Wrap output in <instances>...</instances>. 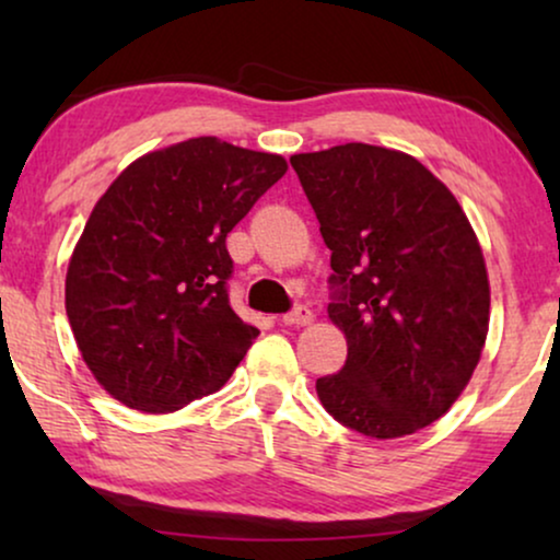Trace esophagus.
Segmentation results:
<instances>
[{
	"label": "esophagus",
	"mask_w": 560,
	"mask_h": 560,
	"mask_svg": "<svg viewBox=\"0 0 560 560\" xmlns=\"http://www.w3.org/2000/svg\"><path fill=\"white\" fill-rule=\"evenodd\" d=\"M313 320V311L308 308V305H298L295 311H290V313H285V316L280 318V324H285V326H308Z\"/></svg>",
	"instance_id": "34e87169"
}]
</instances>
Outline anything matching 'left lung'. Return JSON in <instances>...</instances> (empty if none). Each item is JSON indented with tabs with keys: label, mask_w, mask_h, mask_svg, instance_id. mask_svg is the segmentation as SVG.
<instances>
[{
	"label": "left lung",
	"mask_w": 560,
	"mask_h": 560,
	"mask_svg": "<svg viewBox=\"0 0 560 560\" xmlns=\"http://www.w3.org/2000/svg\"><path fill=\"white\" fill-rule=\"evenodd\" d=\"M331 249L341 372L316 382L339 423L387 441L458 400L489 331V278L456 196L400 150L349 142L290 158Z\"/></svg>",
	"instance_id": "8db88e82"
}]
</instances>
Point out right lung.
<instances>
[{"mask_svg": "<svg viewBox=\"0 0 560 560\" xmlns=\"http://www.w3.org/2000/svg\"><path fill=\"white\" fill-rule=\"evenodd\" d=\"M288 171L282 155L194 137L121 171L75 242L66 313L114 400L173 412L217 393L259 334L226 298V234Z\"/></svg>", "mask_w": 560, "mask_h": 560, "instance_id": "add662e5", "label": "right lung"}]
</instances>
